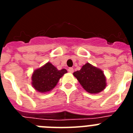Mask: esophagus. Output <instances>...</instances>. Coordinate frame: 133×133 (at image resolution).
I'll return each instance as SVG.
<instances>
[{
	"label": "esophagus",
	"instance_id": "esophagus-1",
	"mask_svg": "<svg viewBox=\"0 0 133 133\" xmlns=\"http://www.w3.org/2000/svg\"><path fill=\"white\" fill-rule=\"evenodd\" d=\"M68 71H69V72H70V73H72V72H73V71H74V69H73V68H72V67H70V68H69V69H68Z\"/></svg>",
	"mask_w": 133,
	"mask_h": 133
}]
</instances>
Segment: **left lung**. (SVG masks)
<instances>
[{"label": "left lung", "instance_id": "left-lung-1", "mask_svg": "<svg viewBox=\"0 0 133 133\" xmlns=\"http://www.w3.org/2000/svg\"><path fill=\"white\" fill-rule=\"evenodd\" d=\"M73 75L89 93H98L106 87V78L103 70L89 63L83 65L81 70L74 72Z\"/></svg>", "mask_w": 133, "mask_h": 133}]
</instances>
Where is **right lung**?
<instances>
[{"instance_id": "obj_1", "label": "right lung", "mask_w": 133, "mask_h": 133, "mask_svg": "<svg viewBox=\"0 0 133 133\" xmlns=\"http://www.w3.org/2000/svg\"><path fill=\"white\" fill-rule=\"evenodd\" d=\"M66 72V69L58 70L51 63H47L34 71L32 75V84L38 92H49L56 85L60 78Z\"/></svg>"}]
</instances>
